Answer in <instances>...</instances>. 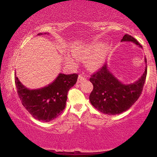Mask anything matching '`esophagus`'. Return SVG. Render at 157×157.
<instances>
[{"label":"esophagus","mask_w":157,"mask_h":157,"mask_svg":"<svg viewBox=\"0 0 157 157\" xmlns=\"http://www.w3.org/2000/svg\"><path fill=\"white\" fill-rule=\"evenodd\" d=\"M85 80H86V77H84V75H79V77H78V80H77V82H81L82 81H83Z\"/></svg>","instance_id":"obj_1"}]
</instances>
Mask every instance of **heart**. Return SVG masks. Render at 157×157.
<instances>
[{"label":"heart","instance_id":"heart-1","mask_svg":"<svg viewBox=\"0 0 157 157\" xmlns=\"http://www.w3.org/2000/svg\"><path fill=\"white\" fill-rule=\"evenodd\" d=\"M107 50L108 47L105 44H94L92 46H89V47L83 48L82 50L77 51L76 54L82 57H86L89 55H91L93 52L97 51L94 55L90 57L89 60L86 61L87 67L91 70H94L100 66ZM67 60L71 61V59L69 57H67Z\"/></svg>","mask_w":157,"mask_h":157}]
</instances>
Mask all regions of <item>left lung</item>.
<instances>
[{"label":"left lung","instance_id":"8db88e82","mask_svg":"<svg viewBox=\"0 0 157 157\" xmlns=\"http://www.w3.org/2000/svg\"><path fill=\"white\" fill-rule=\"evenodd\" d=\"M122 42H133L139 47L142 45L134 37L125 35ZM145 62L147 63L146 58ZM147 76V65L143 75L137 81L131 84H123L108 69L105 64L97 72L91 75L90 81L93 90L89 100L95 109L109 115H115L127 111L141 95Z\"/></svg>","mask_w":157,"mask_h":157}]
</instances>
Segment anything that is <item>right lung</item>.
Segmentation results:
<instances>
[{"mask_svg":"<svg viewBox=\"0 0 157 157\" xmlns=\"http://www.w3.org/2000/svg\"><path fill=\"white\" fill-rule=\"evenodd\" d=\"M77 74L60 73L51 84L33 90L25 87L16 75L15 81L17 94L25 109L40 121L49 122L57 117L65 109L68 91L77 82Z\"/></svg>","mask_w":157,"mask_h":157,"instance_id":"1","label":"right lung"}]
</instances>
